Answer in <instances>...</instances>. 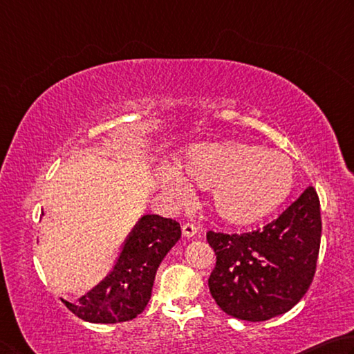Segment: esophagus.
I'll return each mask as SVG.
<instances>
[{
	"instance_id": "esophagus-1",
	"label": "esophagus",
	"mask_w": 354,
	"mask_h": 354,
	"mask_svg": "<svg viewBox=\"0 0 354 354\" xmlns=\"http://www.w3.org/2000/svg\"><path fill=\"white\" fill-rule=\"evenodd\" d=\"M182 233H183V236H185V238H193V236H196L197 228H196V225H194V224H183V227H182Z\"/></svg>"
}]
</instances>
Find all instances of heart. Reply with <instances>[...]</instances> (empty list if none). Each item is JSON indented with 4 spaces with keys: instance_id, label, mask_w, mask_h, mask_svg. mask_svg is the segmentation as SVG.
<instances>
[{
    "instance_id": "b5f03b06",
    "label": "heart",
    "mask_w": 354,
    "mask_h": 354,
    "mask_svg": "<svg viewBox=\"0 0 354 354\" xmlns=\"http://www.w3.org/2000/svg\"><path fill=\"white\" fill-rule=\"evenodd\" d=\"M182 171L197 188L209 189V208L232 225L263 219L286 199L294 183L288 157L243 141L194 146L182 161ZM165 185L174 197L188 193L177 172L167 174Z\"/></svg>"
}]
</instances>
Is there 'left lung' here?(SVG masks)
I'll use <instances>...</instances> for the list:
<instances>
[{
    "mask_svg": "<svg viewBox=\"0 0 354 354\" xmlns=\"http://www.w3.org/2000/svg\"><path fill=\"white\" fill-rule=\"evenodd\" d=\"M320 234V201L313 187L258 230H209L207 241L216 266L208 288L214 301L228 315L249 322L288 313L311 286Z\"/></svg>",
    "mask_w": 354,
    "mask_h": 354,
    "instance_id": "1",
    "label": "left lung"
}]
</instances>
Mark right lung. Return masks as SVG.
<instances>
[{"label":"right lung","instance_id":"1","mask_svg":"<svg viewBox=\"0 0 354 354\" xmlns=\"http://www.w3.org/2000/svg\"><path fill=\"white\" fill-rule=\"evenodd\" d=\"M182 236L177 221L146 214L129 234L113 270L104 281L65 306L91 324H118L135 319L151 299L155 274L166 253Z\"/></svg>","mask_w":354,"mask_h":354}]
</instances>
